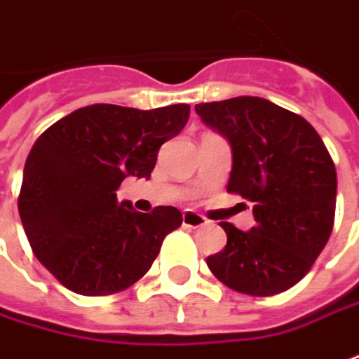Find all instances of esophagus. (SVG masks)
<instances>
[{"mask_svg":"<svg viewBox=\"0 0 359 359\" xmlns=\"http://www.w3.org/2000/svg\"><path fill=\"white\" fill-rule=\"evenodd\" d=\"M184 225L185 227H194V229H197V227H203V225H208L209 221L203 215H199V213H196V211H185L184 213Z\"/></svg>","mask_w":359,"mask_h":359,"instance_id":"obj_1","label":"esophagus"}]
</instances>
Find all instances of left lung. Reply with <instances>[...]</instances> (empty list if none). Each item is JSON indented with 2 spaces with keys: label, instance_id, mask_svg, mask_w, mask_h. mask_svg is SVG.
<instances>
[{
  "label": "left lung",
  "instance_id": "obj_1",
  "mask_svg": "<svg viewBox=\"0 0 359 359\" xmlns=\"http://www.w3.org/2000/svg\"><path fill=\"white\" fill-rule=\"evenodd\" d=\"M201 120L233 150L227 191L252 201L255 227L227 233L223 251L208 257L225 286L273 297L302 280L330 239L336 168L318 132L302 116L259 96L197 104Z\"/></svg>",
  "mask_w": 359,
  "mask_h": 359
}]
</instances>
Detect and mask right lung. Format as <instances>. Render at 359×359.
Returning a JSON list of instances; mask_svg holds the SVG:
<instances>
[{"label":"right lung","mask_w":359,"mask_h":359,"mask_svg":"<svg viewBox=\"0 0 359 359\" xmlns=\"http://www.w3.org/2000/svg\"><path fill=\"white\" fill-rule=\"evenodd\" d=\"M189 104L138 110L90 104L61 118L29 151L17 199L29 245L62 286L84 297L126 290L150 271L172 205L138 213L118 203L124 177H150L158 150L187 124Z\"/></svg>","instance_id":"obj_1"}]
</instances>
